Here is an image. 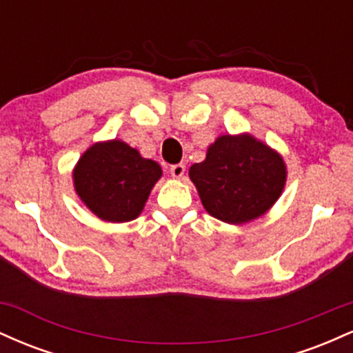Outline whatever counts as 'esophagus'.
I'll return each instance as SVG.
<instances>
[{
    "label": "esophagus",
    "mask_w": 353,
    "mask_h": 353,
    "mask_svg": "<svg viewBox=\"0 0 353 353\" xmlns=\"http://www.w3.org/2000/svg\"><path fill=\"white\" fill-rule=\"evenodd\" d=\"M169 172H171V176L174 177V179H181L185 172V165L182 163L174 164V165H171V169H169Z\"/></svg>",
    "instance_id": "obj_1"
}]
</instances>
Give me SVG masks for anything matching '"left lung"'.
<instances>
[{
    "label": "left lung",
    "mask_w": 353,
    "mask_h": 353,
    "mask_svg": "<svg viewBox=\"0 0 353 353\" xmlns=\"http://www.w3.org/2000/svg\"><path fill=\"white\" fill-rule=\"evenodd\" d=\"M204 208L229 224H244L272 208L285 184L277 152L249 134L221 136L205 161L189 169Z\"/></svg>",
    "instance_id": "8db88e82"
}]
</instances>
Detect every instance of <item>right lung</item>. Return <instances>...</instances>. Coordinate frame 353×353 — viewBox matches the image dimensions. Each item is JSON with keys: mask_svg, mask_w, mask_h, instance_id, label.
Returning <instances> with one entry per match:
<instances>
[{"mask_svg": "<svg viewBox=\"0 0 353 353\" xmlns=\"http://www.w3.org/2000/svg\"><path fill=\"white\" fill-rule=\"evenodd\" d=\"M161 174L159 164L114 139L89 148L72 179L81 201L99 219L128 222L139 216Z\"/></svg>", "mask_w": 353, "mask_h": 353, "instance_id": "obj_1", "label": "right lung"}]
</instances>
